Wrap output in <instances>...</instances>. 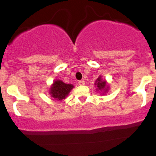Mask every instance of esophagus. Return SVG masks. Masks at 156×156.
Returning <instances> with one entry per match:
<instances>
[{"label":"esophagus","mask_w":156,"mask_h":156,"mask_svg":"<svg viewBox=\"0 0 156 156\" xmlns=\"http://www.w3.org/2000/svg\"><path fill=\"white\" fill-rule=\"evenodd\" d=\"M78 84H79V85H84V84H85V82H84V81L81 80V81H78Z\"/></svg>","instance_id":"1"}]
</instances>
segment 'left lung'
Masks as SVG:
<instances>
[{
  "instance_id": "1",
  "label": "left lung",
  "mask_w": 156,
  "mask_h": 156,
  "mask_svg": "<svg viewBox=\"0 0 156 156\" xmlns=\"http://www.w3.org/2000/svg\"><path fill=\"white\" fill-rule=\"evenodd\" d=\"M95 85H97V90L102 91V90H106L107 91V85H106V82L105 81H103L101 79V77H99L97 80L96 81Z\"/></svg>"
}]
</instances>
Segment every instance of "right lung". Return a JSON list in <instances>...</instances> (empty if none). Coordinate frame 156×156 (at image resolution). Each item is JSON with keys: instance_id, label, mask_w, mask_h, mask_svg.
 Listing matches in <instances>:
<instances>
[{"instance_id": "add662e5", "label": "right lung", "mask_w": 156, "mask_h": 156, "mask_svg": "<svg viewBox=\"0 0 156 156\" xmlns=\"http://www.w3.org/2000/svg\"><path fill=\"white\" fill-rule=\"evenodd\" d=\"M72 88H73L72 84H65L60 80H57L54 81L53 86L50 88V94H51V97L56 100H62L65 99L66 96H68Z\"/></svg>"}]
</instances>
